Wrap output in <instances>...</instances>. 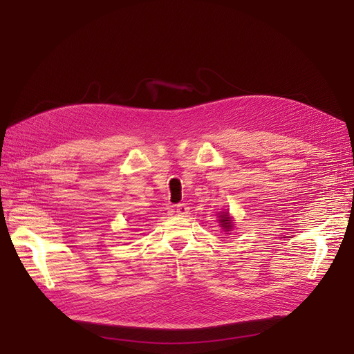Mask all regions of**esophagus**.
Returning a JSON list of instances; mask_svg holds the SVG:
<instances>
[{
	"mask_svg": "<svg viewBox=\"0 0 354 354\" xmlns=\"http://www.w3.org/2000/svg\"><path fill=\"white\" fill-rule=\"evenodd\" d=\"M175 209H176V212H178V214H180V215H185V214H188V209H189V208H188V205H187V204H178Z\"/></svg>",
	"mask_w": 354,
	"mask_h": 354,
	"instance_id": "obj_1",
	"label": "esophagus"
}]
</instances>
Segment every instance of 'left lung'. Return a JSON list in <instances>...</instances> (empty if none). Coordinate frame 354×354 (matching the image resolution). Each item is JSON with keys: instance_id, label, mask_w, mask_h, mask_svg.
I'll return each mask as SVG.
<instances>
[{"instance_id": "1", "label": "left lung", "mask_w": 354, "mask_h": 354, "mask_svg": "<svg viewBox=\"0 0 354 354\" xmlns=\"http://www.w3.org/2000/svg\"><path fill=\"white\" fill-rule=\"evenodd\" d=\"M218 223H220V227H223V230L224 232H230V230H232L233 227H234V224H233V220H232V217H230V214L225 211V212H220L218 214Z\"/></svg>"}]
</instances>
